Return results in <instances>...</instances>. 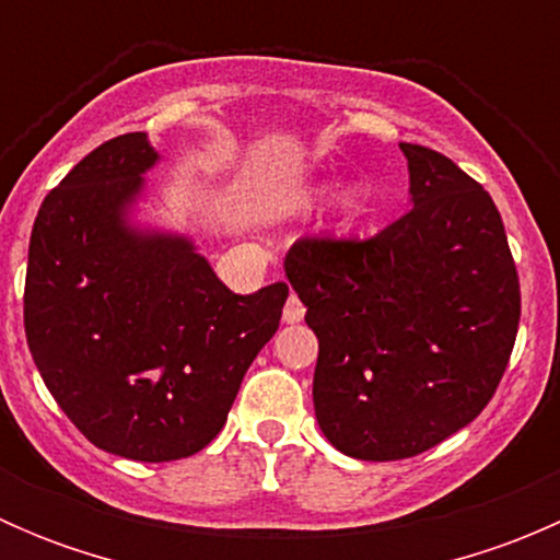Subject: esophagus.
Masks as SVG:
<instances>
[{
    "instance_id": "1",
    "label": "esophagus",
    "mask_w": 560,
    "mask_h": 560,
    "mask_svg": "<svg viewBox=\"0 0 560 560\" xmlns=\"http://www.w3.org/2000/svg\"><path fill=\"white\" fill-rule=\"evenodd\" d=\"M281 316H284L287 325H295V322H301L303 316H306V306H303V301L295 295V292H292V295L287 298L284 314H281Z\"/></svg>"
}]
</instances>
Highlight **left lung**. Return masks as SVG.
<instances>
[{
  "label": "left lung",
  "mask_w": 560,
  "mask_h": 560,
  "mask_svg": "<svg viewBox=\"0 0 560 560\" xmlns=\"http://www.w3.org/2000/svg\"><path fill=\"white\" fill-rule=\"evenodd\" d=\"M400 151L404 217L371 238L306 235L284 262L319 338L316 420L360 460L415 457L477 420L521 322V279L488 191L428 145Z\"/></svg>",
  "instance_id": "8db88e82"
}]
</instances>
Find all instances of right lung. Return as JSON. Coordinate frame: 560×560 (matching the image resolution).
Returning <instances> with one entry per match:
<instances>
[{
    "label": "right lung",
    "instance_id": "obj_1",
    "mask_svg": "<svg viewBox=\"0 0 560 560\" xmlns=\"http://www.w3.org/2000/svg\"><path fill=\"white\" fill-rule=\"evenodd\" d=\"M143 132L83 156L39 206L24 287L26 343L59 409L105 453H200L279 330L284 281L235 295L184 238L138 235L124 211L156 162Z\"/></svg>",
    "mask_w": 560,
    "mask_h": 560
}]
</instances>
